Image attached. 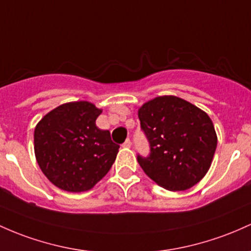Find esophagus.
<instances>
[{"instance_id":"esophagus-1","label":"esophagus","mask_w":251,"mask_h":251,"mask_svg":"<svg viewBox=\"0 0 251 251\" xmlns=\"http://www.w3.org/2000/svg\"><path fill=\"white\" fill-rule=\"evenodd\" d=\"M123 148L130 149L131 148V140L130 139H126L125 143H124V144H123Z\"/></svg>"}]
</instances>
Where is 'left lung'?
Segmentation results:
<instances>
[{
	"instance_id": "8db88e82",
	"label": "left lung",
	"mask_w": 251,
	"mask_h": 251,
	"mask_svg": "<svg viewBox=\"0 0 251 251\" xmlns=\"http://www.w3.org/2000/svg\"><path fill=\"white\" fill-rule=\"evenodd\" d=\"M140 127L150 143V156L138 163L167 191H186L210 169L217 133L207 113L174 95L152 99L138 109Z\"/></svg>"
}]
</instances>
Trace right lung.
I'll use <instances>...</instances> for the list:
<instances>
[{
    "label": "right lung",
    "instance_id": "right-lung-1",
    "mask_svg": "<svg viewBox=\"0 0 251 251\" xmlns=\"http://www.w3.org/2000/svg\"><path fill=\"white\" fill-rule=\"evenodd\" d=\"M102 109L88 101L63 103L44 115L34 130V153L41 172L58 188L92 189L111 169L119 145L95 121Z\"/></svg>",
    "mask_w": 251,
    "mask_h": 251
}]
</instances>
